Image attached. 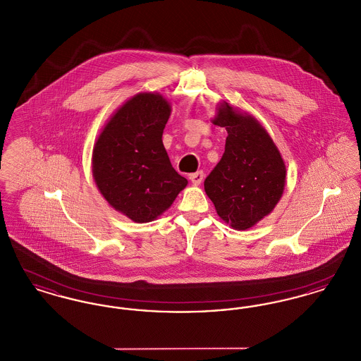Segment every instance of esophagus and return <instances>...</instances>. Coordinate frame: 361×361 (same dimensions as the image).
I'll list each match as a JSON object with an SVG mask.
<instances>
[{"label":"esophagus","mask_w":361,"mask_h":361,"mask_svg":"<svg viewBox=\"0 0 361 361\" xmlns=\"http://www.w3.org/2000/svg\"><path fill=\"white\" fill-rule=\"evenodd\" d=\"M203 178H204V173L202 172V171L189 174V180L192 181L193 185H199L203 181Z\"/></svg>","instance_id":"obj_1"}]
</instances>
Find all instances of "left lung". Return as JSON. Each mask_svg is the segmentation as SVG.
Returning a JSON list of instances; mask_svg holds the SVG:
<instances>
[{
	"instance_id": "left-lung-1",
	"label": "left lung",
	"mask_w": 361,
	"mask_h": 361,
	"mask_svg": "<svg viewBox=\"0 0 361 361\" xmlns=\"http://www.w3.org/2000/svg\"><path fill=\"white\" fill-rule=\"evenodd\" d=\"M227 131L224 157L204 189L221 219L246 230L269 215L286 185V165L267 130L252 115L222 103L212 119Z\"/></svg>"
}]
</instances>
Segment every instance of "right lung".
<instances>
[{
    "label": "right lung",
    "mask_w": 361,
    "mask_h": 361,
    "mask_svg": "<svg viewBox=\"0 0 361 361\" xmlns=\"http://www.w3.org/2000/svg\"><path fill=\"white\" fill-rule=\"evenodd\" d=\"M171 111L159 93H137L111 116L93 147L92 173L100 193L137 224L157 219L188 184L162 143Z\"/></svg>",
    "instance_id": "obj_1"
}]
</instances>
